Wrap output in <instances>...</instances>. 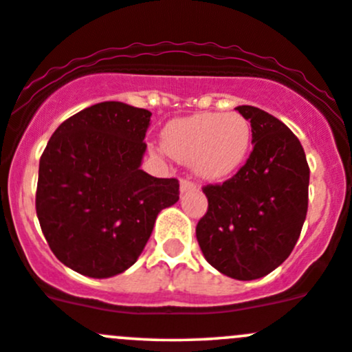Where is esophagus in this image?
Segmentation results:
<instances>
[{
	"label": "esophagus",
	"mask_w": 352,
	"mask_h": 352,
	"mask_svg": "<svg viewBox=\"0 0 352 352\" xmlns=\"http://www.w3.org/2000/svg\"><path fill=\"white\" fill-rule=\"evenodd\" d=\"M179 191H181V195L188 193V191H197V184H195L193 181H190V179H181Z\"/></svg>",
	"instance_id": "1"
}]
</instances>
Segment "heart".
Here are the masks:
<instances>
[{
    "instance_id": "obj_1",
    "label": "heart",
    "mask_w": 352,
    "mask_h": 352,
    "mask_svg": "<svg viewBox=\"0 0 352 352\" xmlns=\"http://www.w3.org/2000/svg\"><path fill=\"white\" fill-rule=\"evenodd\" d=\"M251 125L239 113H197L171 120L162 130V147L195 175L223 181L239 171L251 147Z\"/></svg>"
}]
</instances>
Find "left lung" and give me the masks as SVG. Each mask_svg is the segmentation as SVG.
Segmentation results:
<instances>
[{"instance_id": "obj_1", "label": "left lung", "mask_w": 352, "mask_h": 352, "mask_svg": "<svg viewBox=\"0 0 352 352\" xmlns=\"http://www.w3.org/2000/svg\"><path fill=\"white\" fill-rule=\"evenodd\" d=\"M235 110L251 122L254 149L232 179L203 188L208 210L197 239L217 271L251 281L292 254L309 208L310 169L302 144L283 122L249 104Z\"/></svg>"}]
</instances>
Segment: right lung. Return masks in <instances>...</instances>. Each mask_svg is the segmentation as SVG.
I'll return each instance as SVG.
<instances>
[{"mask_svg":"<svg viewBox=\"0 0 352 352\" xmlns=\"http://www.w3.org/2000/svg\"><path fill=\"white\" fill-rule=\"evenodd\" d=\"M151 117L103 101L60 123L47 142L35 208L49 248L76 273L101 280L129 270L159 212L179 200L177 179L140 169Z\"/></svg>","mask_w":352,"mask_h":352,"instance_id":"right-lung-1","label":"right lung"}]
</instances>
